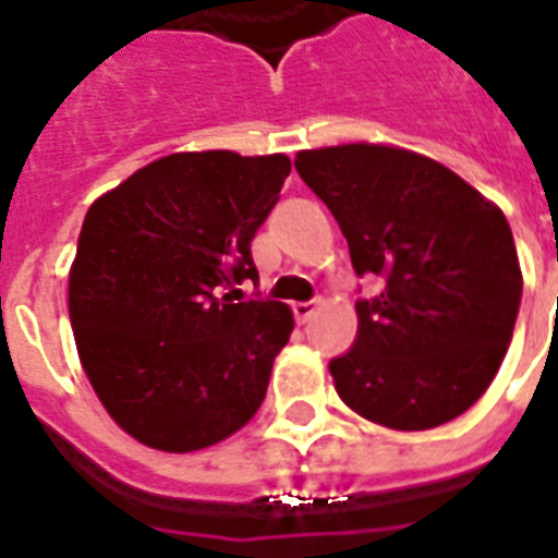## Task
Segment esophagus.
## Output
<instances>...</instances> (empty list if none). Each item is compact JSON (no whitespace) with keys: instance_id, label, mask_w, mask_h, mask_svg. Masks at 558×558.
<instances>
[{"instance_id":"1","label":"esophagus","mask_w":558,"mask_h":558,"mask_svg":"<svg viewBox=\"0 0 558 558\" xmlns=\"http://www.w3.org/2000/svg\"><path fill=\"white\" fill-rule=\"evenodd\" d=\"M315 310H318V304H295V306H292V313H295L298 324L310 322V318L315 315Z\"/></svg>"}]
</instances>
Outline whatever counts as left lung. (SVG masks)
Masks as SVG:
<instances>
[{"label":"left lung","mask_w":558,"mask_h":558,"mask_svg":"<svg viewBox=\"0 0 558 558\" xmlns=\"http://www.w3.org/2000/svg\"><path fill=\"white\" fill-rule=\"evenodd\" d=\"M295 170L348 236L359 301L332 385L359 416L397 432L449 423L484 397L510 348L521 266L510 222L454 170L390 144L301 150Z\"/></svg>","instance_id":"obj_1"}]
</instances>
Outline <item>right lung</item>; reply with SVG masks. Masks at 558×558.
<instances>
[{
	"label": "right lung",
	"instance_id": "right-lung-1",
	"mask_svg": "<svg viewBox=\"0 0 558 558\" xmlns=\"http://www.w3.org/2000/svg\"><path fill=\"white\" fill-rule=\"evenodd\" d=\"M289 170L283 153H170L86 210L74 344L100 405L144 446L208 449L257 414L295 318L222 289L257 278L252 240Z\"/></svg>",
	"mask_w": 558,
	"mask_h": 558
}]
</instances>
